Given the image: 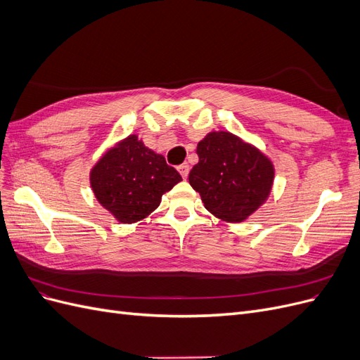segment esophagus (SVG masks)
<instances>
[{"mask_svg":"<svg viewBox=\"0 0 360 360\" xmlns=\"http://www.w3.org/2000/svg\"><path fill=\"white\" fill-rule=\"evenodd\" d=\"M179 172L181 174L183 179H186L188 174H189V165H188V163H181V165L179 167Z\"/></svg>","mask_w":360,"mask_h":360,"instance_id":"esophagus-1","label":"esophagus"}]
</instances>
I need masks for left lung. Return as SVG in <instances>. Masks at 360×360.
Returning a JSON list of instances; mask_svg holds the SVG:
<instances>
[{
  "mask_svg": "<svg viewBox=\"0 0 360 360\" xmlns=\"http://www.w3.org/2000/svg\"><path fill=\"white\" fill-rule=\"evenodd\" d=\"M197 155L189 183L214 216L242 222L267 200L275 171L255 147L230 132H212L198 143Z\"/></svg>",
  "mask_w": 360,
  "mask_h": 360,
  "instance_id": "8db88e82",
  "label": "left lung"
}]
</instances>
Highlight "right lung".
Masks as SVG:
<instances>
[{
    "label": "right lung",
    "mask_w": 360,
    "mask_h": 360,
    "mask_svg": "<svg viewBox=\"0 0 360 360\" xmlns=\"http://www.w3.org/2000/svg\"><path fill=\"white\" fill-rule=\"evenodd\" d=\"M180 180L165 158L146 147L136 135L108 150L90 176L97 201L123 224L144 219Z\"/></svg>",
    "instance_id": "add662e5"
}]
</instances>
